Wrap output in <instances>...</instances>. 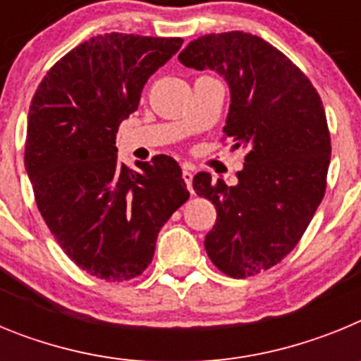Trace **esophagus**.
Wrapping results in <instances>:
<instances>
[{
    "label": "esophagus",
    "mask_w": 361,
    "mask_h": 361,
    "mask_svg": "<svg viewBox=\"0 0 361 361\" xmlns=\"http://www.w3.org/2000/svg\"><path fill=\"white\" fill-rule=\"evenodd\" d=\"M183 180H184V183H186L188 191H190L191 195H193V193H195V191H193V175H191L190 170H184L183 171Z\"/></svg>",
    "instance_id": "1"
}]
</instances>
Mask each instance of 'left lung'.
Instances as JSON below:
<instances>
[{
	"mask_svg": "<svg viewBox=\"0 0 361 361\" xmlns=\"http://www.w3.org/2000/svg\"><path fill=\"white\" fill-rule=\"evenodd\" d=\"M178 61L216 70L231 90L224 137L245 149L237 186L200 171L197 195L212 200L216 222L206 253L231 279L258 275L288 257L327 188L331 135L317 88L288 56L245 32L191 41Z\"/></svg>",
	"mask_w": 361,
	"mask_h": 361,
	"instance_id": "8db88e82",
	"label": "left lung"
}]
</instances>
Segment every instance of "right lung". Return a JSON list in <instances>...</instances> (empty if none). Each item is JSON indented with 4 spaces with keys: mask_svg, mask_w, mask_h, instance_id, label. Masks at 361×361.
I'll list each match as a JSON object with an SVG mask.
<instances>
[{
    "mask_svg": "<svg viewBox=\"0 0 361 361\" xmlns=\"http://www.w3.org/2000/svg\"><path fill=\"white\" fill-rule=\"evenodd\" d=\"M183 43L95 36L63 56L32 97L25 168L37 209L73 264L106 282L142 275L161 228L190 197L175 159L155 155L132 171L116 148L148 78Z\"/></svg>",
    "mask_w": 361,
    "mask_h": 361,
    "instance_id": "right-lung-1",
    "label": "right lung"
}]
</instances>
